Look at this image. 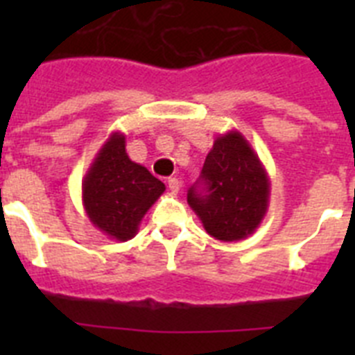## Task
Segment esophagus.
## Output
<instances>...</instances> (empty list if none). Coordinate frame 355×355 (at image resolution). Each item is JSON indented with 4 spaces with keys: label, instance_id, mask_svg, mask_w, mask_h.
Segmentation results:
<instances>
[{
    "label": "esophagus",
    "instance_id": "34e87169",
    "mask_svg": "<svg viewBox=\"0 0 355 355\" xmlns=\"http://www.w3.org/2000/svg\"><path fill=\"white\" fill-rule=\"evenodd\" d=\"M167 184H168V190H171L172 193H178V192H180L181 183H180V180H178V178H171V180L167 181Z\"/></svg>",
    "mask_w": 355,
    "mask_h": 355
}]
</instances>
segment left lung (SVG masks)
Segmentation results:
<instances>
[{
  "instance_id": "8db88e82",
  "label": "left lung",
  "mask_w": 355,
  "mask_h": 355,
  "mask_svg": "<svg viewBox=\"0 0 355 355\" xmlns=\"http://www.w3.org/2000/svg\"><path fill=\"white\" fill-rule=\"evenodd\" d=\"M187 200L216 240H243L261 225L270 202V180L240 131L216 137Z\"/></svg>"
}]
</instances>
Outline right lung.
Listing matches in <instances>:
<instances>
[{
  "label": "right lung",
  "mask_w": 355,
  "mask_h": 355,
  "mask_svg": "<svg viewBox=\"0 0 355 355\" xmlns=\"http://www.w3.org/2000/svg\"><path fill=\"white\" fill-rule=\"evenodd\" d=\"M165 192V184L126 153V137L114 131L97 150L81 183L89 220L112 240L128 241L139 233L144 215Z\"/></svg>",
  "instance_id": "right-lung-1"
}]
</instances>
